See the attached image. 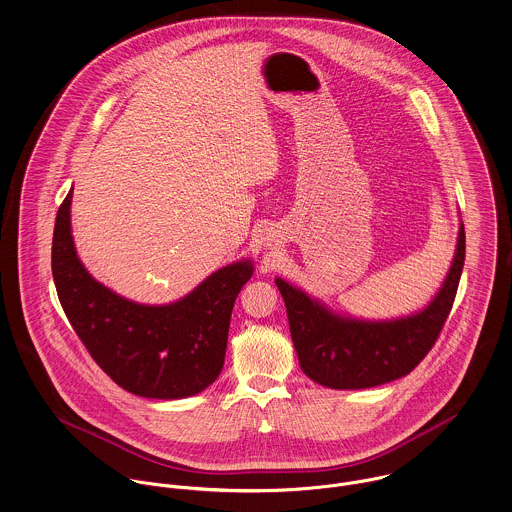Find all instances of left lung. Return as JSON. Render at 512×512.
Here are the masks:
<instances>
[{
	"instance_id": "1",
	"label": "left lung",
	"mask_w": 512,
	"mask_h": 512,
	"mask_svg": "<svg viewBox=\"0 0 512 512\" xmlns=\"http://www.w3.org/2000/svg\"><path fill=\"white\" fill-rule=\"evenodd\" d=\"M465 261V229L459 226L452 269L438 296L422 312L393 322L340 318L302 290L277 279L302 371L330 389H369L408 375L438 340Z\"/></svg>"
}]
</instances>
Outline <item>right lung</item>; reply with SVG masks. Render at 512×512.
Segmentation results:
<instances>
[{
    "label": "right lung",
    "mask_w": 512,
    "mask_h": 512,
    "mask_svg": "<svg viewBox=\"0 0 512 512\" xmlns=\"http://www.w3.org/2000/svg\"><path fill=\"white\" fill-rule=\"evenodd\" d=\"M66 194L53 233V279L62 310L92 359L121 389L139 397L184 398L212 385L224 367L233 302L253 275L239 261L210 275L188 296L145 306L96 283L70 235Z\"/></svg>",
    "instance_id": "right-lung-1"
}]
</instances>
